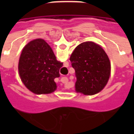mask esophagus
Returning a JSON list of instances; mask_svg holds the SVG:
<instances>
[{"mask_svg":"<svg viewBox=\"0 0 134 134\" xmlns=\"http://www.w3.org/2000/svg\"><path fill=\"white\" fill-rule=\"evenodd\" d=\"M61 82H63V83L67 82H68V78H67V77H62Z\"/></svg>","mask_w":134,"mask_h":134,"instance_id":"obj_1","label":"esophagus"}]
</instances>
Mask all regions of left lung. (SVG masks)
I'll return each mask as SVG.
<instances>
[{
    "label": "left lung",
    "instance_id": "8db88e82",
    "mask_svg": "<svg viewBox=\"0 0 134 134\" xmlns=\"http://www.w3.org/2000/svg\"><path fill=\"white\" fill-rule=\"evenodd\" d=\"M70 60L75 70V90L93 96L103 89L110 75V62L103 49L93 41L79 44Z\"/></svg>",
    "mask_w": 134,
    "mask_h": 134
}]
</instances>
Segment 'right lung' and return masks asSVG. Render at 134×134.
<instances>
[{
    "label": "right lung",
    "instance_id": "add662e5",
    "mask_svg": "<svg viewBox=\"0 0 134 134\" xmlns=\"http://www.w3.org/2000/svg\"><path fill=\"white\" fill-rule=\"evenodd\" d=\"M63 63L57 60L49 44L42 38L29 42L22 50L19 72L23 83L32 93L49 94L57 89L54 82L59 77Z\"/></svg>",
    "mask_w": 134,
    "mask_h": 134
}]
</instances>
